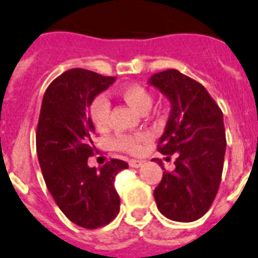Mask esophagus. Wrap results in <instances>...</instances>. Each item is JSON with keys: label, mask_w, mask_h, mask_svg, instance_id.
Masks as SVG:
<instances>
[{"label": "esophagus", "mask_w": 258, "mask_h": 258, "mask_svg": "<svg viewBox=\"0 0 258 258\" xmlns=\"http://www.w3.org/2000/svg\"><path fill=\"white\" fill-rule=\"evenodd\" d=\"M142 160H135V159H133V160H130L128 164L130 167H133V168H139L140 165H142Z\"/></svg>", "instance_id": "obj_1"}]
</instances>
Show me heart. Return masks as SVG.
<instances>
[{
  "instance_id": "obj_1",
  "label": "heart",
  "mask_w": 258,
  "mask_h": 258,
  "mask_svg": "<svg viewBox=\"0 0 258 258\" xmlns=\"http://www.w3.org/2000/svg\"><path fill=\"white\" fill-rule=\"evenodd\" d=\"M120 96L127 102V103L136 110L138 112L144 114L146 111L152 104V95L146 89L144 86L134 83V85H127L120 89L119 91ZM90 120L93 122L98 130L107 128L108 116H110V103L108 99L104 95H96L89 104L87 108ZM150 139V135L146 133L135 134V135H128V134H120L114 139L115 148L127 152L131 155H138L142 152L143 144Z\"/></svg>"
}]
</instances>
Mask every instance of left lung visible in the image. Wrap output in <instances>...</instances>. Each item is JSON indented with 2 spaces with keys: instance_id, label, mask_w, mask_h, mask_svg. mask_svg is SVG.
<instances>
[{
  "instance_id": "1",
  "label": "left lung",
  "mask_w": 258,
  "mask_h": 258,
  "mask_svg": "<svg viewBox=\"0 0 258 258\" xmlns=\"http://www.w3.org/2000/svg\"><path fill=\"white\" fill-rule=\"evenodd\" d=\"M148 82L172 106L158 151L176 156L173 171L163 168L155 202L168 219L195 221L208 212L221 181L227 148L223 111L202 83L177 70L158 73Z\"/></svg>"
}]
</instances>
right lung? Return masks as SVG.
Returning <instances> with one entry per match:
<instances>
[{"instance_id": "1", "label": "right lung", "mask_w": 258, "mask_h": 258, "mask_svg": "<svg viewBox=\"0 0 258 258\" xmlns=\"http://www.w3.org/2000/svg\"><path fill=\"white\" fill-rule=\"evenodd\" d=\"M114 82V77L85 69L64 71L46 89L37 125V155L46 185L64 216L86 229L104 227L116 217L120 199L115 176L128 168L119 159H110L99 171L87 165L96 151L87 108Z\"/></svg>"}]
</instances>
